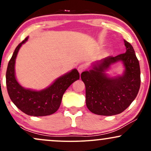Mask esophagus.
<instances>
[{
  "label": "esophagus",
  "mask_w": 151,
  "mask_h": 151,
  "mask_svg": "<svg viewBox=\"0 0 151 151\" xmlns=\"http://www.w3.org/2000/svg\"><path fill=\"white\" fill-rule=\"evenodd\" d=\"M77 70H78V72H79V74H81L83 71L85 70V66L84 65H80L79 67H78Z\"/></svg>",
  "instance_id": "1"
}]
</instances>
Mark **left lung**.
I'll use <instances>...</instances> for the list:
<instances>
[{
  "label": "left lung",
  "instance_id": "left-lung-1",
  "mask_svg": "<svg viewBox=\"0 0 151 151\" xmlns=\"http://www.w3.org/2000/svg\"><path fill=\"white\" fill-rule=\"evenodd\" d=\"M126 51L93 62L91 68L81 74L86 87V104L91 112L101 116L121 114L131 105L141 85L139 62L133 47L124 40ZM118 61L124 65L121 76L109 77L105 72Z\"/></svg>",
  "mask_w": 151,
  "mask_h": 151
}]
</instances>
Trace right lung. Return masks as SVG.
<instances>
[{
	"mask_svg": "<svg viewBox=\"0 0 151 151\" xmlns=\"http://www.w3.org/2000/svg\"><path fill=\"white\" fill-rule=\"evenodd\" d=\"M27 37L15 48L8 62L6 71V86L13 104L23 113L32 116H44L56 112L61 104L62 96L72 83L79 79L77 70L74 69L56 79L45 89L36 91L22 87L15 77V59Z\"/></svg>",
	"mask_w": 151,
	"mask_h": 151,
	"instance_id": "obj_1",
	"label": "right lung"
}]
</instances>
